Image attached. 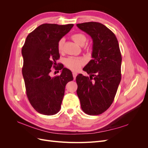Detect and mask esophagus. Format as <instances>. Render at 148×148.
Wrapping results in <instances>:
<instances>
[{
	"mask_svg": "<svg viewBox=\"0 0 148 148\" xmlns=\"http://www.w3.org/2000/svg\"><path fill=\"white\" fill-rule=\"evenodd\" d=\"M77 73H76V72H73V77L74 79L76 78V77H77Z\"/></svg>",
	"mask_w": 148,
	"mask_h": 148,
	"instance_id": "esophagus-1",
	"label": "esophagus"
}]
</instances>
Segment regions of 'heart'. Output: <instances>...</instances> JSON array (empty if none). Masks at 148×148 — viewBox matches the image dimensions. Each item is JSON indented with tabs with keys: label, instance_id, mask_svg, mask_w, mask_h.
<instances>
[{
	"label": "heart",
	"instance_id": "1",
	"mask_svg": "<svg viewBox=\"0 0 148 148\" xmlns=\"http://www.w3.org/2000/svg\"><path fill=\"white\" fill-rule=\"evenodd\" d=\"M71 39L73 41L78 44L79 46H83L86 41V37L83 33H75L71 36ZM64 39H61L58 42L57 49L59 52H62L64 51ZM85 63V60L82 58H77L74 57H69L65 60V65L68 68L73 71H78L80 69L82 66Z\"/></svg>",
	"mask_w": 148,
	"mask_h": 148
}]
</instances>
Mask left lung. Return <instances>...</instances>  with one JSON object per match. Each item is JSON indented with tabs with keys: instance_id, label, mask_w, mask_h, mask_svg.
<instances>
[{
	"instance_id": "1",
	"label": "left lung",
	"mask_w": 148,
	"mask_h": 148,
	"mask_svg": "<svg viewBox=\"0 0 148 148\" xmlns=\"http://www.w3.org/2000/svg\"><path fill=\"white\" fill-rule=\"evenodd\" d=\"M92 39V59L83 68L89 77H76L77 95L84 113L97 115L112 104L121 80L122 56L117 39L108 28L98 22L77 24Z\"/></svg>"
}]
</instances>
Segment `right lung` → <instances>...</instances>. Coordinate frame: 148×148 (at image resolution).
Returning <instances> with one entry per match:
<instances>
[{"mask_svg": "<svg viewBox=\"0 0 148 148\" xmlns=\"http://www.w3.org/2000/svg\"><path fill=\"white\" fill-rule=\"evenodd\" d=\"M73 26V24H42L28 35L22 47V74L26 95L33 108L41 114L52 115L59 112L66 84L73 79L70 70L62 65L56 67L60 58L58 42ZM53 67L62 70L60 75L50 77Z\"/></svg>", "mask_w": 148, "mask_h": 148, "instance_id": "add662e5", "label": "right lung"}]
</instances>
